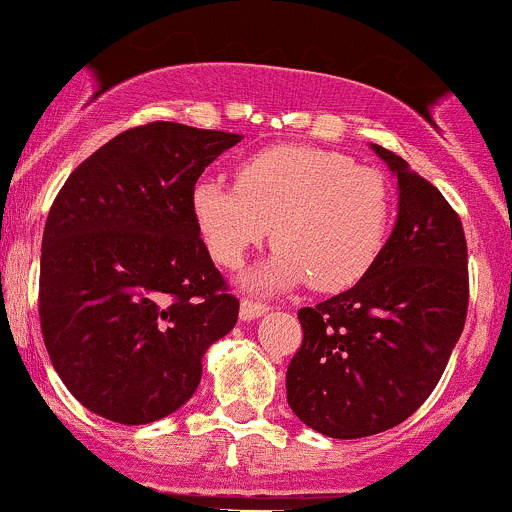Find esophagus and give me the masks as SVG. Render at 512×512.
I'll return each instance as SVG.
<instances>
[{
	"mask_svg": "<svg viewBox=\"0 0 512 512\" xmlns=\"http://www.w3.org/2000/svg\"><path fill=\"white\" fill-rule=\"evenodd\" d=\"M266 311V303H258L254 298H244V301H241V321H256V318H261Z\"/></svg>",
	"mask_w": 512,
	"mask_h": 512,
	"instance_id": "obj_1",
	"label": "esophagus"
}]
</instances>
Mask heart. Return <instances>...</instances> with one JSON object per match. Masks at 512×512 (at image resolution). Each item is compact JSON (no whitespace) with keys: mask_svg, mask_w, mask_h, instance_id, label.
<instances>
[{"mask_svg":"<svg viewBox=\"0 0 512 512\" xmlns=\"http://www.w3.org/2000/svg\"><path fill=\"white\" fill-rule=\"evenodd\" d=\"M191 214L211 258L226 268L241 266L273 236L276 251L244 278L249 288L278 291L308 281L316 291H341L381 254L391 196L378 171L338 151L281 144L246 156L236 186L196 181Z\"/></svg>","mask_w":512,"mask_h":512,"instance_id":"heart-1","label":"heart"}]
</instances>
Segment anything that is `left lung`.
<instances>
[{
    "label": "left lung",
    "instance_id": "8db88e82",
    "mask_svg": "<svg viewBox=\"0 0 512 512\" xmlns=\"http://www.w3.org/2000/svg\"><path fill=\"white\" fill-rule=\"evenodd\" d=\"M398 181V219L366 276L301 308L303 343L286 371L288 406L328 438H366L423 406L468 311L463 224L401 156L371 144Z\"/></svg>",
    "mask_w": 512,
    "mask_h": 512
}]
</instances>
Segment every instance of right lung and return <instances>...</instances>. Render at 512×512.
Returning <instances> with one entry per match:
<instances>
[{
	"mask_svg": "<svg viewBox=\"0 0 512 512\" xmlns=\"http://www.w3.org/2000/svg\"><path fill=\"white\" fill-rule=\"evenodd\" d=\"M244 139L154 121L114 136L54 199L42 239L39 318L54 371L106 421L179 411L201 361L239 318L191 214L206 166Z\"/></svg>",
	"mask_w": 512,
	"mask_h": 512,
	"instance_id": "obj_1",
	"label": "right lung"
}]
</instances>
